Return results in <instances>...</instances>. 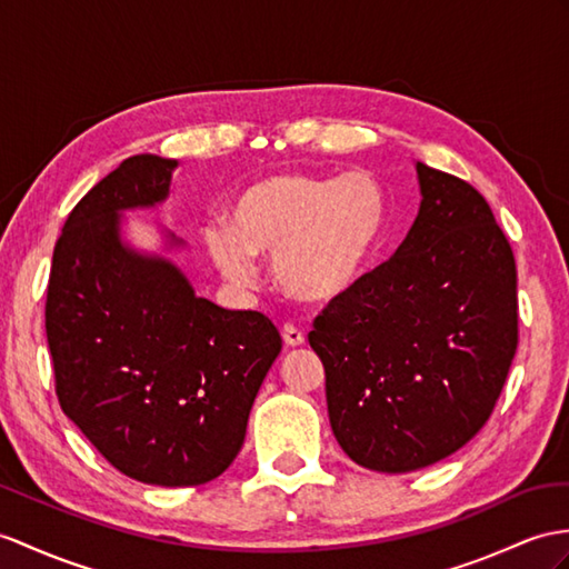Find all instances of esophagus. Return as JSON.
<instances>
[{
  "instance_id": "esophagus-1",
  "label": "esophagus",
  "mask_w": 569,
  "mask_h": 569,
  "mask_svg": "<svg viewBox=\"0 0 569 569\" xmlns=\"http://www.w3.org/2000/svg\"><path fill=\"white\" fill-rule=\"evenodd\" d=\"M282 340H284L287 348H301V345H303V332L297 326L287 323L282 328Z\"/></svg>"
}]
</instances>
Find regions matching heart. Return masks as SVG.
<instances>
[{
    "label": "heart",
    "mask_w": 569,
    "mask_h": 569,
    "mask_svg": "<svg viewBox=\"0 0 569 569\" xmlns=\"http://www.w3.org/2000/svg\"><path fill=\"white\" fill-rule=\"evenodd\" d=\"M383 190L369 173H272L248 186L227 221H207L202 241L231 284L256 282L253 256H272V277L307 303L348 295L383 229Z\"/></svg>",
    "instance_id": "b5f03b06"
}]
</instances>
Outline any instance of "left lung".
Returning a JSON list of instances; mask_svg holds the SVG:
<instances>
[{
  "label": "left lung",
  "mask_w": 569,
  "mask_h": 569,
  "mask_svg": "<svg viewBox=\"0 0 569 569\" xmlns=\"http://www.w3.org/2000/svg\"><path fill=\"white\" fill-rule=\"evenodd\" d=\"M406 241L316 316L332 435L379 473H410L473 439L519 342L515 253L466 180L415 163Z\"/></svg>",
  "instance_id": "obj_1"
}]
</instances>
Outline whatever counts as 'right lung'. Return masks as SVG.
I'll return each mask as SVG.
<instances>
[{
  "label": "right lung",
  "mask_w": 569,
  "mask_h": 569,
  "mask_svg": "<svg viewBox=\"0 0 569 569\" xmlns=\"http://www.w3.org/2000/svg\"><path fill=\"white\" fill-rule=\"evenodd\" d=\"M176 166L130 157L77 202L46 301L64 415L120 473L163 488L224 473L282 350L268 316L217 307L169 258L122 241V212L169 198ZM166 246L183 241L166 233Z\"/></svg>",
  "instance_id": "obj_1"
}]
</instances>
